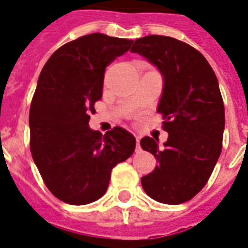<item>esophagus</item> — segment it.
Listing matches in <instances>:
<instances>
[{
  "label": "esophagus",
  "mask_w": 248,
  "mask_h": 248,
  "mask_svg": "<svg viewBox=\"0 0 248 248\" xmlns=\"http://www.w3.org/2000/svg\"><path fill=\"white\" fill-rule=\"evenodd\" d=\"M140 151V140L139 138H136V152Z\"/></svg>",
  "instance_id": "1"
}]
</instances>
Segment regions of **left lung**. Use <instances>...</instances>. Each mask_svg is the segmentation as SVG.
<instances>
[{
	"label": "left lung",
	"instance_id": "1",
	"mask_svg": "<svg viewBox=\"0 0 248 248\" xmlns=\"http://www.w3.org/2000/svg\"><path fill=\"white\" fill-rule=\"evenodd\" d=\"M131 52L157 65L165 81L157 112L169 139L163 148L158 139L140 140L158 162L141 185L157 202L184 203L206 185L221 153L225 110L219 82L198 50L172 37L138 38Z\"/></svg>",
	"mask_w": 248,
	"mask_h": 248
}]
</instances>
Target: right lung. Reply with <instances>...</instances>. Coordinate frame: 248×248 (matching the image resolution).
Returning a JSON list of instances; mask_svg holds the SVG:
<instances>
[{
    "label": "right lung",
    "instance_id": "add662e5",
    "mask_svg": "<svg viewBox=\"0 0 248 248\" xmlns=\"http://www.w3.org/2000/svg\"><path fill=\"white\" fill-rule=\"evenodd\" d=\"M131 45L87 34L58 48L41 72L29 110V145L44 183L65 203L81 206L104 196L113 167L135 151V138L124 128L103 136L89 127L105 68Z\"/></svg>",
    "mask_w": 248,
    "mask_h": 248
}]
</instances>
